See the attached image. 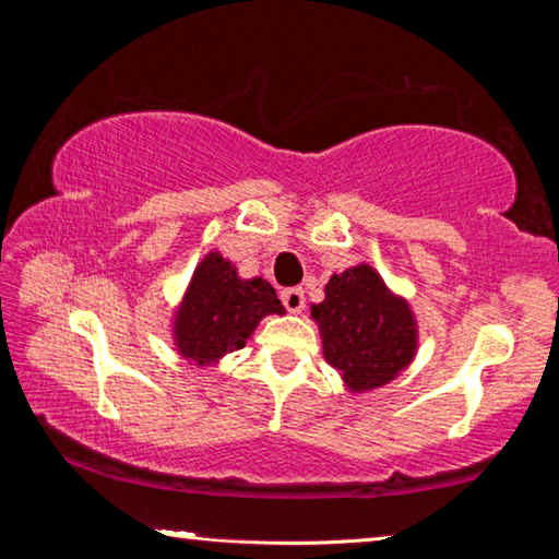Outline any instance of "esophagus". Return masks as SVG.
Instances as JSON below:
<instances>
[{
  "mask_svg": "<svg viewBox=\"0 0 559 559\" xmlns=\"http://www.w3.org/2000/svg\"><path fill=\"white\" fill-rule=\"evenodd\" d=\"M281 300L288 313H300L302 306H306V293H302V288H286L281 293Z\"/></svg>",
  "mask_w": 559,
  "mask_h": 559,
  "instance_id": "34e87169",
  "label": "esophagus"
}]
</instances>
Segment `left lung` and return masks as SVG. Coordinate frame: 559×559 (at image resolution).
<instances>
[{
    "instance_id": "1",
    "label": "left lung",
    "mask_w": 559,
    "mask_h": 559,
    "mask_svg": "<svg viewBox=\"0 0 559 559\" xmlns=\"http://www.w3.org/2000/svg\"><path fill=\"white\" fill-rule=\"evenodd\" d=\"M323 337V355L349 392L392 382L416 353V320L404 298L359 263L330 276L325 300L310 310Z\"/></svg>"
}]
</instances>
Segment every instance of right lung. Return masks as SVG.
<instances>
[{"instance_id":"1","label":"right lung","mask_w":559,"mask_h":559,"mask_svg":"<svg viewBox=\"0 0 559 559\" xmlns=\"http://www.w3.org/2000/svg\"><path fill=\"white\" fill-rule=\"evenodd\" d=\"M271 313H286L271 283L239 278L231 261L212 251L194 269L175 316V345L185 359L212 365L241 349L259 320Z\"/></svg>"}]
</instances>
